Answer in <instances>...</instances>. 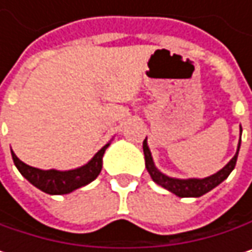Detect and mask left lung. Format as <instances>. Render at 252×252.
<instances>
[{
  "mask_svg": "<svg viewBox=\"0 0 252 252\" xmlns=\"http://www.w3.org/2000/svg\"><path fill=\"white\" fill-rule=\"evenodd\" d=\"M241 133H242V129H239V142H238V148H236L234 158L222 170H219L216 174L205 177V178H175V177H170L167 174L161 173L155 167V162L152 159V154H151V149L148 146L146 139L143 141L145 167L151 175V178L158 186L167 189L168 191L174 193L175 196H178V197H200L206 193H209L210 190H213L222 181H225L228 178V175L235 168L236 158H238V152H239V146H241Z\"/></svg>",
  "mask_w": 252,
  "mask_h": 252,
  "instance_id": "left-lung-1",
  "label": "left lung"
}]
</instances>
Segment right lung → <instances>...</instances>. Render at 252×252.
Here are the masks:
<instances>
[{"label": "right lung", "instance_id": "add662e5", "mask_svg": "<svg viewBox=\"0 0 252 252\" xmlns=\"http://www.w3.org/2000/svg\"><path fill=\"white\" fill-rule=\"evenodd\" d=\"M110 143L111 141L107 142L87 164L68 171L40 170V168L30 167L23 161H20L13 151H11V157L20 174L34 187H37L39 190L45 191L47 194H68L77 189L90 184L98 177L103 168V155L106 149L110 146Z\"/></svg>", "mask_w": 252, "mask_h": 252}]
</instances>
